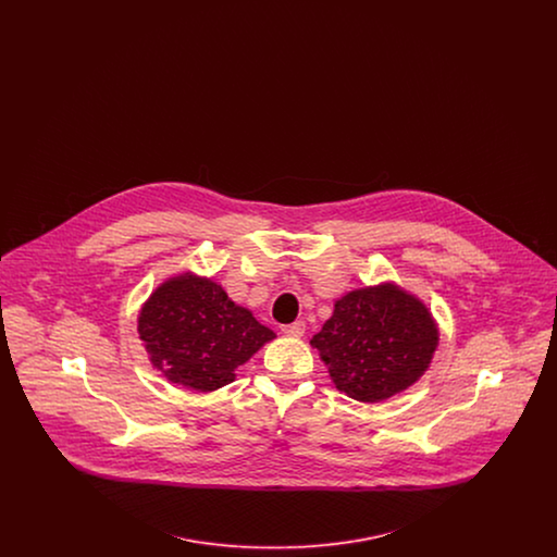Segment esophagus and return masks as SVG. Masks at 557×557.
<instances>
[{
  "mask_svg": "<svg viewBox=\"0 0 557 557\" xmlns=\"http://www.w3.org/2000/svg\"><path fill=\"white\" fill-rule=\"evenodd\" d=\"M282 332L288 334L292 338H300L305 334V321H294L288 325H282Z\"/></svg>",
  "mask_w": 557,
  "mask_h": 557,
  "instance_id": "34e87169",
  "label": "esophagus"
}]
</instances>
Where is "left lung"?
Returning a JSON list of instances; mask_svg holds the SVG:
<instances>
[{"label":"left lung","mask_w":557,"mask_h":557,"mask_svg":"<svg viewBox=\"0 0 557 557\" xmlns=\"http://www.w3.org/2000/svg\"><path fill=\"white\" fill-rule=\"evenodd\" d=\"M311 346L341 393L380 403L424 375L438 346V325L416 294L384 282L338 298Z\"/></svg>","instance_id":"left-lung-1"}]
</instances>
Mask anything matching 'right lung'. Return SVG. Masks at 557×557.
I'll use <instances>...</instances> for the list:
<instances>
[{"label": "right lung", "instance_id": "right-lung-1", "mask_svg": "<svg viewBox=\"0 0 557 557\" xmlns=\"http://www.w3.org/2000/svg\"><path fill=\"white\" fill-rule=\"evenodd\" d=\"M137 332L148 359L173 384L212 393L275 332L236 305L211 277L191 271L164 280L141 305Z\"/></svg>", "mask_w": 557, "mask_h": 557}]
</instances>
